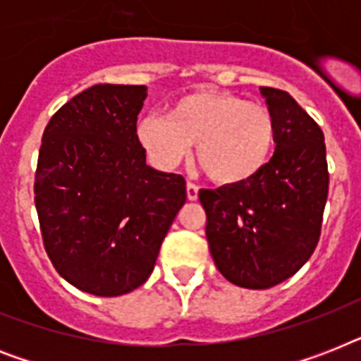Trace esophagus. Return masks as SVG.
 I'll return each instance as SVG.
<instances>
[{"instance_id": "1", "label": "esophagus", "mask_w": 361, "mask_h": 361, "mask_svg": "<svg viewBox=\"0 0 361 361\" xmlns=\"http://www.w3.org/2000/svg\"><path fill=\"white\" fill-rule=\"evenodd\" d=\"M187 198L189 200H197L198 198V185H195L191 181H187Z\"/></svg>"}]
</instances>
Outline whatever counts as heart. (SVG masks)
Instances as JSON below:
<instances>
[{"label": "heart", "mask_w": 361, "mask_h": 361, "mask_svg": "<svg viewBox=\"0 0 361 361\" xmlns=\"http://www.w3.org/2000/svg\"><path fill=\"white\" fill-rule=\"evenodd\" d=\"M136 138L157 169L174 170L189 155L209 180L236 185L266 166L275 144L274 116L264 104L226 92H195L172 103L169 118L142 116Z\"/></svg>", "instance_id": "1"}]
</instances>
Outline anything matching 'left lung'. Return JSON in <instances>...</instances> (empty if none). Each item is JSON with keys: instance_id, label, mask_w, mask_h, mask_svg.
Masks as SVG:
<instances>
[{"instance_id": "8db88e82", "label": "left lung", "mask_w": 361, "mask_h": 361, "mask_svg": "<svg viewBox=\"0 0 361 361\" xmlns=\"http://www.w3.org/2000/svg\"><path fill=\"white\" fill-rule=\"evenodd\" d=\"M260 95L274 116V157L251 180L198 192L215 266L255 290L283 283L313 255L330 183L317 121L283 90Z\"/></svg>"}]
</instances>
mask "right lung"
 I'll return each mask as SVG.
<instances>
[{"label":"right lung","instance_id":"right-lung-1","mask_svg":"<svg viewBox=\"0 0 361 361\" xmlns=\"http://www.w3.org/2000/svg\"><path fill=\"white\" fill-rule=\"evenodd\" d=\"M146 86L97 84L48 121L35 172V208L54 268L93 296L144 285L172 221L185 204V180L146 164L136 116Z\"/></svg>","mask_w":361,"mask_h":361}]
</instances>
